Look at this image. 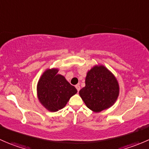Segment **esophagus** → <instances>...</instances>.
Wrapping results in <instances>:
<instances>
[{
	"label": "esophagus",
	"instance_id": "obj_1",
	"mask_svg": "<svg viewBox=\"0 0 149 149\" xmlns=\"http://www.w3.org/2000/svg\"><path fill=\"white\" fill-rule=\"evenodd\" d=\"M76 89H77L78 91H80L81 86H80V85H79V84H77V85H76Z\"/></svg>",
	"mask_w": 149,
	"mask_h": 149
}]
</instances>
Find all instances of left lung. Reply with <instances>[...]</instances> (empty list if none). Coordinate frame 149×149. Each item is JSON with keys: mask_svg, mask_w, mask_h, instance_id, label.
<instances>
[{"mask_svg": "<svg viewBox=\"0 0 149 149\" xmlns=\"http://www.w3.org/2000/svg\"><path fill=\"white\" fill-rule=\"evenodd\" d=\"M85 84L79 91V95L93 112L108 109L118 100L120 93L118 80L103 65H94L87 72Z\"/></svg>", "mask_w": 149, "mask_h": 149, "instance_id": "left-lung-1", "label": "left lung"}]
</instances>
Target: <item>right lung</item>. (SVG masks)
Listing matches in <instances>:
<instances>
[{
  "label": "right lung",
  "instance_id": "obj_1",
  "mask_svg": "<svg viewBox=\"0 0 149 149\" xmlns=\"http://www.w3.org/2000/svg\"><path fill=\"white\" fill-rule=\"evenodd\" d=\"M58 72V68L47 69L37 86L39 101L49 112L63 109L70 97L77 93V89Z\"/></svg>",
  "mask_w": 149,
  "mask_h": 149
}]
</instances>
